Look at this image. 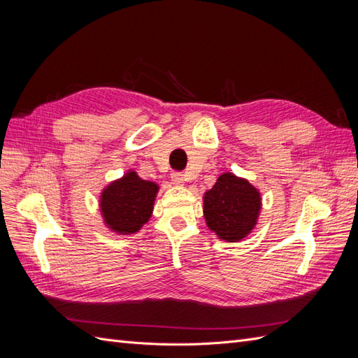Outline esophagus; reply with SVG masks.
<instances>
[{
	"label": "esophagus",
	"mask_w": 358,
	"mask_h": 358,
	"mask_svg": "<svg viewBox=\"0 0 358 358\" xmlns=\"http://www.w3.org/2000/svg\"><path fill=\"white\" fill-rule=\"evenodd\" d=\"M171 183L175 187H183V183H185V178H183V175H180V173H173Z\"/></svg>",
	"instance_id": "esophagus-1"
}]
</instances>
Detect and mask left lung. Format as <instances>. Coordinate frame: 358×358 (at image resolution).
I'll use <instances>...</instances> for the list:
<instances>
[{"mask_svg":"<svg viewBox=\"0 0 358 358\" xmlns=\"http://www.w3.org/2000/svg\"><path fill=\"white\" fill-rule=\"evenodd\" d=\"M259 210L262 194L249 180L230 171L222 173L203 196L206 225L225 242L245 239L257 225Z\"/></svg>","mask_w":358,"mask_h":358,"instance_id":"obj_1","label":"left lung"}]
</instances>
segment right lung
I'll list each match as a JSON object with an SVG mask.
<instances>
[{
    "label": "right lung",
    "instance_id": "add662e5",
    "mask_svg": "<svg viewBox=\"0 0 358 358\" xmlns=\"http://www.w3.org/2000/svg\"><path fill=\"white\" fill-rule=\"evenodd\" d=\"M158 189L155 182L128 170L101 191L100 212L104 225L116 234L137 233L152 216Z\"/></svg>",
    "mask_w": 358,
    "mask_h": 358
}]
</instances>
